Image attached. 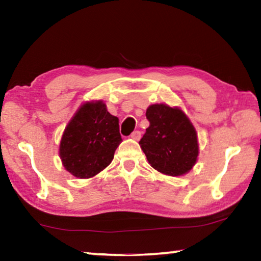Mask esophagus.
Returning a JSON list of instances; mask_svg holds the SVG:
<instances>
[{"label":"esophagus","mask_w":261,"mask_h":261,"mask_svg":"<svg viewBox=\"0 0 261 261\" xmlns=\"http://www.w3.org/2000/svg\"><path fill=\"white\" fill-rule=\"evenodd\" d=\"M140 137H141V132L138 131V130H136V131H134V132H132V134H131V138H132V139L139 140Z\"/></svg>","instance_id":"esophagus-1"}]
</instances>
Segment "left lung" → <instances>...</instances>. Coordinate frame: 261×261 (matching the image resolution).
<instances>
[{
  "label": "left lung",
  "mask_w": 261,
  "mask_h": 261,
  "mask_svg": "<svg viewBox=\"0 0 261 261\" xmlns=\"http://www.w3.org/2000/svg\"><path fill=\"white\" fill-rule=\"evenodd\" d=\"M149 126L139 144L154 169L169 176L187 174L198 156L197 134L182 110L152 105L146 110Z\"/></svg>",
  "instance_id": "left-lung-1"
}]
</instances>
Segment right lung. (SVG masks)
I'll use <instances>...</instances> for the list:
<instances>
[{
	"mask_svg": "<svg viewBox=\"0 0 261 261\" xmlns=\"http://www.w3.org/2000/svg\"><path fill=\"white\" fill-rule=\"evenodd\" d=\"M122 141L118 118L102 101L83 105L65 127L60 156L69 173L90 178L103 170Z\"/></svg>",
	"mask_w": 261,
	"mask_h": 261,
	"instance_id": "obj_1",
	"label": "right lung"
}]
</instances>
